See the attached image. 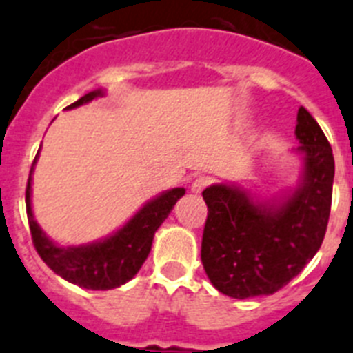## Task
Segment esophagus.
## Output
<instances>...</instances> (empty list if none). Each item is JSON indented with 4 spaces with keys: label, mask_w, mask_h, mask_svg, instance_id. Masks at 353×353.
I'll list each match as a JSON object with an SVG mask.
<instances>
[{
    "label": "esophagus",
    "mask_w": 353,
    "mask_h": 353,
    "mask_svg": "<svg viewBox=\"0 0 353 353\" xmlns=\"http://www.w3.org/2000/svg\"><path fill=\"white\" fill-rule=\"evenodd\" d=\"M208 185H210V177L199 176L194 183H192L190 188H192V192H194V194H201V192H203Z\"/></svg>",
    "instance_id": "esophagus-1"
}]
</instances>
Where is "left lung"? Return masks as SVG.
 Returning <instances> with one entry per match:
<instances>
[{
	"mask_svg": "<svg viewBox=\"0 0 353 353\" xmlns=\"http://www.w3.org/2000/svg\"><path fill=\"white\" fill-rule=\"evenodd\" d=\"M296 138L303 170L294 190L278 201H253L235 185L203 192L208 206L201 260L219 292L236 300L280 291L312 260L327 232L334 185V154L305 108Z\"/></svg>",
	"mask_w": 353,
	"mask_h": 353,
	"instance_id": "left-lung-1",
	"label": "left lung"
}]
</instances>
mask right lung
<instances>
[{"instance_id": "add662e5", "label": "right lung", "mask_w": 353, "mask_h": 353, "mask_svg": "<svg viewBox=\"0 0 353 353\" xmlns=\"http://www.w3.org/2000/svg\"><path fill=\"white\" fill-rule=\"evenodd\" d=\"M103 90L91 91L82 99L68 105L75 109L97 97H102ZM39 156V152H37ZM34 159V165L37 161ZM32 165L28 185H26V215L30 224L32 241L43 262L55 274L91 291H108L127 283L140 271L152 248L154 233L158 232L163 221L168 217L177 199L185 195V188H172L145 204L129 222L117 233L105 236L99 242L82 245H59L46 236L32 213Z\"/></svg>"}]
</instances>
